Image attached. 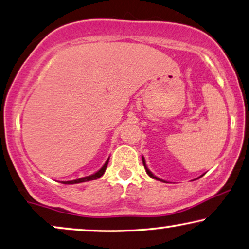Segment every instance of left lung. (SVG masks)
Wrapping results in <instances>:
<instances>
[{
    "label": "left lung",
    "mask_w": 249,
    "mask_h": 249,
    "mask_svg": "<svg viewBox=\"0 0 249 249\" xmlns=\"http://www.w3.org/2000/svg\"><path fill=\"white\" fill-rule=\"evenodd\" d=\"M142 161H143V166H144V168H145L146 174H148L150 177L155 178V179H157V180H162V179H160V178H158L157 176H155V175H153V174L151 173V171H150V170L148 169V167H146V164H145V159H144V157H142ZM198 178H199V177H198ZM162 181H164V180H162Z\"/></svg>",
    "instance_id": "left-lung-1"
}]
</instances>
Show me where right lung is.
I'll return each mask as SVG.
<instances>
[{
    "label": "right lung",
    "mask_w": 249,
    "mask_h": 249,
    "mask_svg": "<svg viewBox=\"0 0 249 249\" xmlns=\"http://www.w3.org/2000/svg\"><path fill=\"white\" fill-rule=\"evenodd\" d=\"M108 161H109V158L107 159L106 162L103 167L100 168L99 170L97 171V173H94L92 175H90V176H87V177H82V178H79V179H74V180H69V181H62L63 184H79V183H83V181H89V180H94V179H98V178H100L103 175L105 174V170H106L107 168V164H108Z\"/></svg>",
    "instance_id": "add662e5"
}]
</instances>
